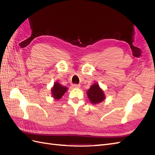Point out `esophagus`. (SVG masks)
<instances>
[{"label": "esophagus", "mask_w": 155, "mask_h": 155, "mask_svg": "<svg viewBox=\"0 0 155 155\" xmlns=\"http://www.w3.org/2000/svg\"><path fill=\"white\" fill-rule=\"evenodd\" d=\"M74 88H80V85H78V84H74V85H72Z\"/></svg>", "instance_id": "34e87169"}]
</instances>
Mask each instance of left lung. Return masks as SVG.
Wrapping results in <instances>:
<instances>
[{
    "instance_id": "left-lung-1",
    "label": "left lung",
    "mask_w": 155,
    "mask_h": 155,
    "mask_svg": "<svg viewBox=\"0 0 155 155\" xmlns=\"http://www.w3.org/2000/svg\"><path fill=\"white\" fill-rule=\"evenodd\" d=\"M87 96L89 98V100L93 104H96L101 103L105 99V94L99 85L97 83H94L92 85L91 88L87 91Z\"/></svg>"
}]
</instances>
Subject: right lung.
Here are the masks:
<instances>
[{
  "mask_svg": "<svg viewBox=\"0 0 155 155\" xmlns=\"http://www.w3.org/2000/svg\"><path fill=\"white\" fill-rule=\"evenodd\" d=\"M67 88L66 87L62 86L58 82H55L53 88H51V94L55 100H59L64 94L67 92Z\"/></svg>",
  "mask_w": 155,
  "mask_h": 155,
  "instance_id": "1",
  "label": "right lung"
}]
</instances>
